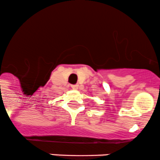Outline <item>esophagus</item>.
Returning a JSON list of instances; mask_svg holds the SVG:
<instances>
[{"label": "esophagus", "instance_id": "obj_1", "mask_svg": "<svg viewBox=\"0 0 160 160\" xmlns=\"http://www.w3.org/2000/svg\"><path fill=\"white\" fill-rule=\"evenodd\" d=\"M71 88H72L73 90H78V84H76V85H72Z\"/></svg>", "mask_w": 160, "mask_h": 160}]
</instances>
